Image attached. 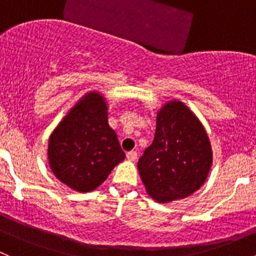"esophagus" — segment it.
<instances>
[{
    "mask_svg": "<svg viewBox=\"0 0 256 256\" xmlns=\"http://www.w3.org/2000/svg\"><path fill=\"white\" fill-rule=\"evenodd\" d=\"M126 156H128V158L130 160V161H136V158H138V152L130 151V152H128V154H126Z\"/></svg>",
    "mask_w": 256,
    "mask_h": 256,
    "instance_id": "obj_1",
    "label": "esophagus"
}]
</instances>
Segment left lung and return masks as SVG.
Listing matches in <instances>:
<instances>
[{
    "mask_svg": "<svg viewBox=\"0 0 256 256\" xmlns=\"http://www.w3.org/2000/svg\"><path fill=\"white\" fill-rule=\"evenodd\" d=\"M213 162L204 128L182 102L157 112L154 142L138 164L147 193L158 203L188 197L207 180Z\"/></svg>",
    "mask_w": 256,
    "mask_h": 256,
    "instance_id": "1",
    "label": "left lung"
}]
</instances>
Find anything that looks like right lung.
<instances>
[{"label": "right lung", "mask_w": 256, "mask_h": 256, "mask_svg": "<svg viewBox=\"0 0 256 256\" xmlns=\"http://www.w3.org/2000/svg\"><path fill=\"white\" fill-rule=\"evenodd\" d=\"M125 158L108 122V106L98 92H88L49 138L48 160L54 176L78 192L99 187Z\"/></svg>", "instance_id": "right-lung-1"}]
</instances>
